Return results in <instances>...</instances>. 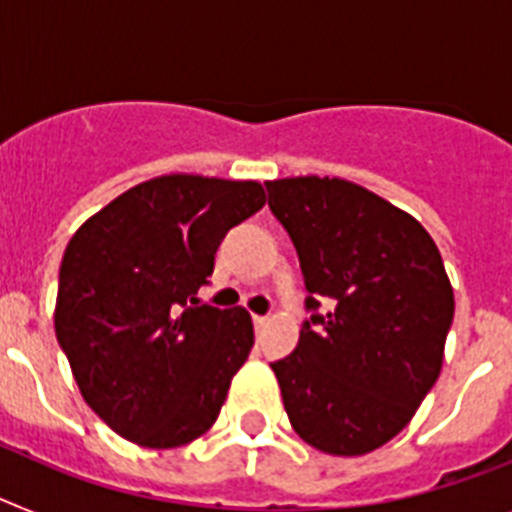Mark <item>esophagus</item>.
Listing matches in <instances>:
<instances>
[{
  "mask_svg": "<svg viewBox=\"0 0 512 512\" xmlns=\"http://www.w3.org/2000/svg\"><path fill=\"white\" fill-rule=\"evenodd\" d=\"M252 322H255V330H263L268 325V315H252Z\"/></svg>",
  "mask_w": 512,
  "mask_h": 512,
  "instance_id": "1",
  "label": "esophagus"
}]
</instances>
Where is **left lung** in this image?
I'll return each mask as SVG.
<instances>
[{
	"label": "left lung",
	"instance_id": "8db88e82",
	"mask_svg": "<svg viewBox=\"0 0 512 512\" xmlns=\"http://www.w3.org/2000/svg\"><path fill=\"white\" fill-rule=\"evenodd\" d=\"M304 276L299 343L273 362L307 445L364 455L393 440L440 377L453 289L440 249L409 213L346 179L265 182Z\"/></svg>",
	"mask_w": 512,
	"mask_h": 512
}]
</instances>
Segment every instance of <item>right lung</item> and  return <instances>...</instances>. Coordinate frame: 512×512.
I'll return each instance as SVG.
<instances>
[{"label": "right lung", "mask_w": 512, "mask_h": 512, "mask_svg": "<svg viewBox=\"0 0 512 512\" xmlns=\"http://www.w3.org/2000/svg\"><path fill=\"white\" fill-rule=\"evenodd\" d=\"M265 205L257 182L171 174L137 184L75 231L54 328L85 403L143 448L213 427L255 343L242 307L197 304L226 231Z\"/></svg>", "instance_id": "add662e5"}]
</instances>
